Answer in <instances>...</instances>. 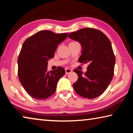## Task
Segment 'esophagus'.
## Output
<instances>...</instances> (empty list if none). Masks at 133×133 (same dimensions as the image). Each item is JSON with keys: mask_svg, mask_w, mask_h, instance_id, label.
Returning a JSON list of instances; mask_svg holds the SVG:
<instances>
[{"mask_svg": "<svg viewBox=\"0 0 133 133\" xmlns=\"http://www.w3.org/2000/svg\"><path fill=\"white\" fill-rule=\"evenodd\" d=\"M65 72H66V75H69V74L71 73L72 70L67 68V69H65Z\"/></svg>", "mask_w": 133, "mask_h": 133, "instance_id": "obj_1", "label": "esophagus"}]
</instances>
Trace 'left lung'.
Wrapping results in <instances>:
<instances>
[{"label": "left lung", "instance_id": "obj_1", "mask_svg": "<svg viewBox=\"0 0 133 133\" xmlns=\"http://www.w3.org/2000/svg\"><path fill=\"white\" fill-rule=\"evenodd\" d=\"M69 37L82 45V55L78 62L89 64L84 73L74 70L78 75L73 84L74 89L78 95L89 99L102 95L112 80L116 62L109 38L102 31L89 28L70 33Z\"/></svg>", "mask_w": 133, "mask_h": 133}]
</instances>
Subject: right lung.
I'll list each match as a JSON object with an SVG mask.
<instances>
[{"label": "right lung", "instance_id": "right-lung-1", "mask_svg": "<svg viewBox=\"0 0 133 133\" xmlns=\"http://www.w3.org/2000/svg\"><path fill=\"white\" fill-rule=\"evenodd\" d=\"M68 33L57 34L42 30L28 37L22 45L18 57V77L29 96L45 100L55 93L58 80L65 75L62 67L48 71V61L54 57L58 44Z\"/></svg>", "mask_w": 133, "mask_h": 133}]
</instances>
